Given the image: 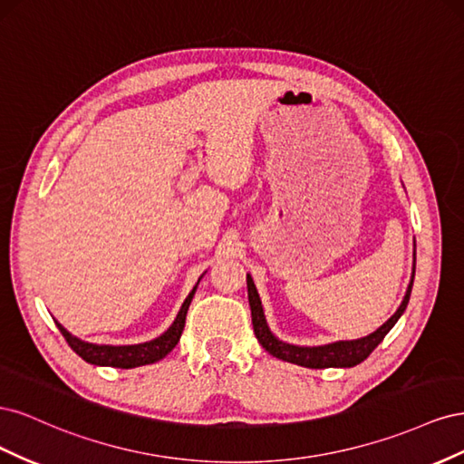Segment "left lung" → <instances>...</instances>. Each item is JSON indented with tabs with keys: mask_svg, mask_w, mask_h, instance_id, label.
Masks as SVG:
<instances>
[{
	"mask_svg": "<svg viewBox=\"0 0 464 464\" xmlns=\"http://www.w3.org/2000/svg\"><path fill=\"white\" fill-rule=\"evenodd\" d=\"M414 247H416V244H414ZM414 273H416V249H414V265H412L411 283H409V288H406V294H404L401 305L397 307V312L392 314L382 327L375 329L368 336H362V339H354V341H334V343L319 344V346L290 344V343L280 341L278 336H275L273 331L269 329V323H266V319H265V312L261 305L259 292L254 285V278H251V275H247V300H249V307H251V323H254V331H256L257 341L266 350V353L273 354L275 358L296 363V366L312 368V370L354 368L373 353L375 346L385 339V334L392 327H395V323L404 314L406 305H409V300H411Z\"/></svg>",
	"mask_w": 464,
	"mask_h": 464,
	"instance_id": "8db88e82",
	"label": "left lung"
}]
</instances>
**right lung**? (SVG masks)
Here are the masks:
<instances>
[{
    "label": "right lung",
    "instance_id": "obj_1",
    "mask_svg": "<svg viewBox=\"0 0 464 464\" xmlns=\"http://www.w3.org/2000/svg\"><path fill=\"white\" fill-rule=\"evenodd\" d=\"M203 275L199 276V280L203 278ZM199 280H198V285L193 286V290L188 294L184 304H181L172 325L168 327L160 336H157V339L141 343V344H120V346L94 344V343L77 339L75 334L69 333L58 321H55V325H58V329L65 336L67 344L73 348V353L79 354L85 362L94 363V366H108V368H121V370L147 366V363H154V362L162 360L168 353H172V348L179 343L181 331H184V325H186V315L189 310V304L195 296V290H198V286H199Z\"/></svg>",
    "mask_w": 464,
    "mask_h": 464
}]
</instances>
